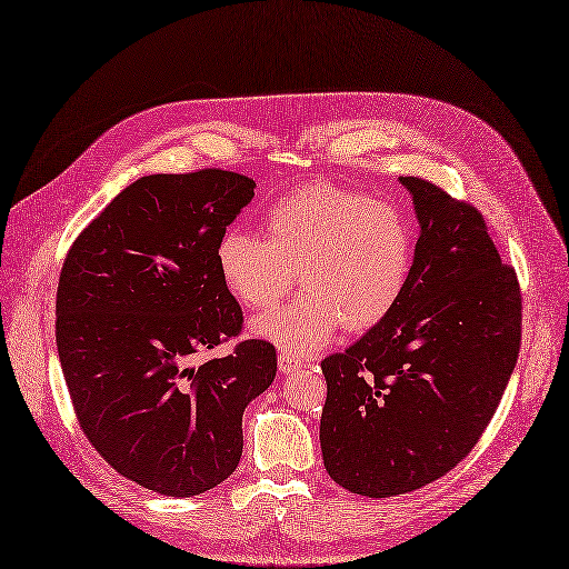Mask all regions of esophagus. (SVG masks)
Returning <instances> with one entry per match:
<instances>
[{
  "label": "esophagus",
  "instance_id": "obj_1",
  "mask_svg": "<svg viewBox=\"0 0 569 569\" xmlns=\"http://www.w3.org/2000/svg\"><path fill=\"white\" fill-rule=\"evenodd\" d=\"M305 365L302 358L298 356H290V353H281L279 356V369L286 375V372H295V369H300Z\"/></svg>",
  "mask_w": 569,
  "mask_h": 569
}]
</instances>
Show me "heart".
<instances>
[{
  "label": "heart",
  "instance_id": "heart-1",
  "mask_svg": "<svg viewBox=\"0 0 569 569\" xmlns=\"http://www.w3.org/2000/svg\"><path fill=\"white\" fill-rule=\"evenodd\" d=\"M216 267L251 311L277 305L298 271L307 292L262 313L253 330L286 351L311 353L339 326L365 332L395 309L413 267V232L395 204L316 183L271 204L260 234L241 228L220 234Z\"/></svg>",
  "mask_w": 569,
  "mask_h": 569
}]
</instances>
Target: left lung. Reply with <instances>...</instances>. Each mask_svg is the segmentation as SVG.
<instances>
[{"instance_id":"left-lung-1","label":"left lung","mask_w":569,"mask_h":569,"mask_svg":"<svg viewBox=\"0 0 569 569\" xmlns=\"http://www.w3.org/2000/svg\"><path fill=\"white\" fill-rule=\"evenodd\" d=\"M421 237L400 302L323 367L320 449L328 475L365 498L443 477L475 449L521 349L523 298L483 213L418 177Z\"/></svg>"}]
</instances>
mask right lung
<instances>
[{"label": "right lung", "instance_id": "right-lung-1", "mask_svg": "<svg viewBox=\"0 0 569 569\" xmlns=\"http://www.w3.org/2000/svg\"><path fill=\"white\" fill-rule=\"evenodd\" d=\"M226 169L128 186L67 251L56 339L77 421L118 475L171 498L226 481L239 465L246 405L277 377V349L243 339L216 241L253 200Z\"/></svg>", "mask_w": 569, "mask_h": 569}]
</instances>
